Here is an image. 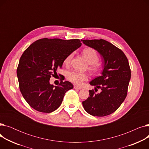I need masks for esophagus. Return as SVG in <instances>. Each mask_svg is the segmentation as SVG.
<instances>
[{
  "instance_id": "obj_1",
  "label": "esophagus",
  "mask_w": 149,
  "mask_h": 149,
  "mask_svg": "<svg viewBox=\"0 0 149 149\" xmlns=\"http://www.w3.org/2000/svg\"><path fill=\"white\" fill-rule=\"evenodd\" d=\"M74 89H79V90L81 89V87H79V86H74Z\"/></svg>"
}]
</instances>
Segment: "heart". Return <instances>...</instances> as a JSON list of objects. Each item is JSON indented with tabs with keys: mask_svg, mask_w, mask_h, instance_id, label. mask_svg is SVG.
Instances as JSON below:
<instances>
[{
	"mask_svg": "<svg viewBox=\"0 0 149 149\" xmlns=\"http://www.w3.org/2000/svg\"><path fill=\"white\" fill-rule=\"evenodd\" d=\"M83 56L89 63L88 69L93 73L98 72L101 69V64L98 61L99 55L97 51L92 48H87L82 51ZM74 57V52L70 53L65 57L64 63L69 65ZM67 79L72 83L80 86L84 81L87 80L88 75L84 73L78 72L74 70L69 71L66 74Z\"/></svg>",
	"mask_w": 149,
	"mask_h": 149,
	"instance_id": "1",
	"label": "heart"
}]
</instances>
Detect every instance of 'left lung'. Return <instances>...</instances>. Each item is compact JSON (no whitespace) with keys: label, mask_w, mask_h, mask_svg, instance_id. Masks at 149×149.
<instances>
[{"label":"left lung","mask_w":149,"mask_h":149,"mask_svg":"<svg viewBox=\"0 0 149 149\" xmlns=\"http://www.w3.org/2000/svg\"><path fill=\"white\" fill-rule=\"evenodd\" d=\"M81 42L96 49L104 62L102 75L90 82L101 92L95 93L93 89L89 90V97L82 102L83 107L93 116L109 115L118 109L127 96L131 77L129 61L120 49L103 39Z\"/></svg>","instance_id":"8db88e82"}]
</instances>
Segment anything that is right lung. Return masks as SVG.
Instances as JSON below:
<instances>
[{
  "mask_svg": "<svg viewBox=\"0 0 149 149\" xmlns=\"http://www.w3.org/2000/svg\"><path fill=\"white\" fill-rule=\"evenodd\" d=\"M81 45L79 39L44 38L31 44L23 53L17 75L21 93L31 107L44 113L58 108L65 93L74 86L60 79L59 84L54 86L49 83L50 78L57 75L65 57Z\"/></svg>",
  "mask_w": 149,
  "mask_h": 149,
  "instance_id": "right-lung-1",
  "label": "right lung"
}]
</instances>
